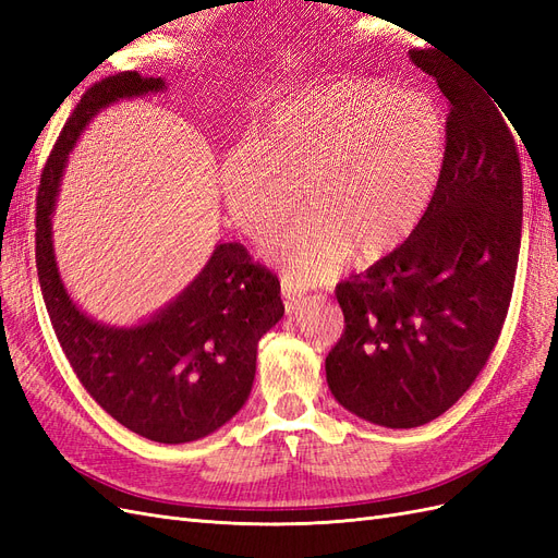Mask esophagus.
I'll return each instance as SVG.
<instances>
[{
  "label": "esophagus",
  "instance_id": "1",
  "mask_svg": "<svg viewBox=\"0 0 558 558\" xmlns=\"http://www.w3.org/2000/svg\"><path fill=\"white\" fill-rule=\"evenodd\" d=\"M281 298L286 314H293L302 305V300H305V293H302L291 279H281Z\"/></svg>",
  "mask_w": 558,
  "mask_h": 558
}]
</instances>
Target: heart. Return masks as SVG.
<instances>
[{"label":"heart","instance_id":"b5f03b06","mask_svg":"<svg viewBox=\"0 0 558 558\" xmlns=\"http://www.w3.org/2000/svg\"><path fill=\"white\" fill-rule=\"evenodd\" d=\"M447 156L445 116L428 95L381 81H342L302 93L267 118L258 144L228 150L221 193L232 223L275 244L295 283L332 277L393 253L424 221Z\"/></svg>","mask_w":558,"mask_h":558}]
</instances>
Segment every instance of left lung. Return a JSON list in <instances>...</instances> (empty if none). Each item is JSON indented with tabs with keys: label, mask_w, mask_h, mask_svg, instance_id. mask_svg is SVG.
Masks as SVG:
<instances>
[{
	"label": "left lung",
	"mask_w": 558,
	"mask_h": 558,
	"mask_svg": "<svg viewBox=\"0 0 558 558\" xmlns=\"http://www.w3.org/2000/svg\"><path fill=\"white\" fill-rule=\"evenodd\" d=\"M410 60L449 99L445 170L410 238L337 283L344 332L326 359L335 400L386 428L428 424L477 379L508 316L521 246L508 111L428 50H410Z\"/></svg>",
	"instance_id": "1"
}]
</instances>
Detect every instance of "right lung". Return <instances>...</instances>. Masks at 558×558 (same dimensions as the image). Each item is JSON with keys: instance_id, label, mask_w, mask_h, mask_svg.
Wrapping results in <instances>:
<instances>
[{"instance_id": "1", "label": "right lung", "mask_w": 558, "mask_h": 558, "mask_svg": "<svg viewBox=\"0 0 558 558\" xmlns=\"http://www.w3.org/2000/svg\"><path fill=\"white\" fill-rule=\"evenodd\" d=\"M167 90L160 76L121 72L95 83L62 128L37 195V275L66 361L93 400L146 440H199L242 410L260 337L283 316L279 279L234 242L162 310L137 326H107L66 293L53 248V211L66 158L105 107Z\"/></svg>"}]
</instances>
